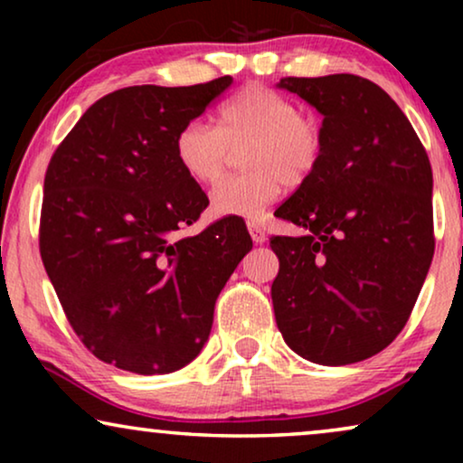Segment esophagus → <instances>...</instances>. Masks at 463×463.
<instances>
[{
    "mask_svg": "<svg viewBox=\"0 0 463 463\" xmlns=\"http://www.w3.org/2000/svg\"><path fill=\"white\" fill-rule=\"evenodd\" d=\"M249 232L255 244H263L265 240H268V233H265V230L259 223H249Z\"/></svg>",
    "mask_w": 463,
    "mask_h": 463,
    "instance_id": "esophagus-1",
    "label": "esophagus"
}]
</instances>
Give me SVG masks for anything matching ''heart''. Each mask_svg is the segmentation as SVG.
Masks as SVG:
<instances>
[{"label":"heart","mask_w":463,"mask_h":463,"mask_svg":"<svg viewBox=\"0 0 463 463\" xmlns=\"http://www.w3.org/2000/svg\"><path fill=\"white\" fill-rule=\"evenodd\" d=\"M246 173L221 181L211 194L217 217L261 219L282 187L306 183L325 154V130L293 100L265 86H246L221 105L217 126L195 118L175 137V156L189 179L213 185L223 176L232 149Z\"/></svg>","instance_id":"b5f03b06"}]
</instances>
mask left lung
<instances>
[{
  "instance_id": "obj_1",
  "label": "left lung",
  "mask_w": 463,
  "mask_h": 463,
  "mask_svg": "<svg viewBox=\"0 0 463 463\" xmlns=\"http://www.w3.org/2000/svg\"><path fill=\"white\" fill-rule=\"evenodd\" d=\"M322 116L318 168L276 211L301 227L274 236L271 301L290 350L309 363H360L407 325L434 255L432 166L413 126L373 81L284 78Z\"/></svg>"
}]
</instances>
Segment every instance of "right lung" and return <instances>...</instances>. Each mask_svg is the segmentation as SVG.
Masks as SVG:
<instances>
[{"label": "right lung", "mask_w": 463, "mask_h": 463, "mask_svg": "<svg viewBox=\"0 0 463 463\" xmlns=\"http://www.w3.org/2000/svg\"><path fill=\"white\" fill-rule=\"evenodd\" d=\"M232 81L107 94L48 164L43 268L78 337L118 369L164 375L192 363L219 293L252 249L238 217L176 236L208 198L176 162L175 137Z\"/></svg>", "instance_id": "1"}]
</instances>
